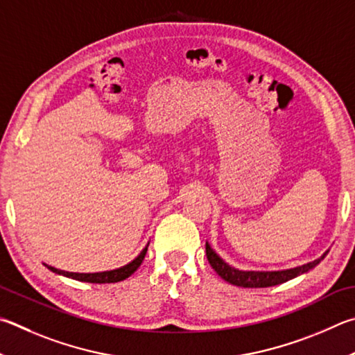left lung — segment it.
I'll use <instances>...</instances> for the list:
<instances>
[{
	"instance_id": "1",
	"label": "left lung",
	"mask_w": 355,
	"mask_h": 355,
	"mask_svg": "<svg viewBox=\"0 0 355 355\" xmlns=\"http://www.w3.org/2000/svg\"><path fill=\"white\" fill-rule=\"evenodd\" d=\"M326 253L309 263H304L301 267L288 268V270H278V272H245V270H239L228 266L220 256H218L214 250L211 248V245L206 242V257L211 263V267L216 270V273L220 276L230 284L237 286V287H245V288H261V287H272L282 284V282H287L290 279L296 278L302 273H307L309 270H312L315 266H318L321 259H324Z\"/></svg>"
}]
</instances>
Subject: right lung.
Here are the masks:
<instances>
[{
	"label": "right lung",
	"instance_id": "obj_1",
	"mask_svg": "<svg viewBox=\"0 0 355 355\" xmlns=\"http://www.w3.org/2000/svg\"><path fill=\"white\" fill-rule=\"evenodd\" d=\"M147 247L149 245H146V248L141 251V253L135 257L132 262H128L127 266L124 267H119L116 270H108V272H99V273H73V272H65V270H59L55 267H51L46 266L51 272L57 273V275H62V276H67V278L71 279H76V281H82V282H92V284H110V282H119V281H124L128 276L133 275L137 272L138 267L143 263L144 261V256L147 253Z\"/></svg>",
	"mask_w": 355,
	"mask_h": 355
}]
</instances>
